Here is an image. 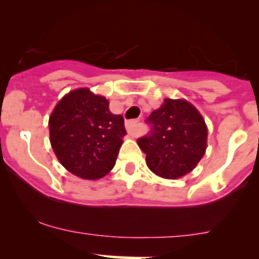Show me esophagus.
<instances>
[{
	"mask_svg": "<svg viewBox=\"0 0 259 259\" xmlns=\"http://www.w3.org/2000/svg\"><path fill=\"white\" fill-rule=\"evenodd\" d=\"M139 125H140V120L139 119H135L131 120V122L127 123V132L128 135H131V136L136 137L137 136V130H139Z\"/></svg>",
	"mask_w": 259,
	"mask_h": 259,
	"instance_id": "esophagus-1",
	"label": "esophagus"
}]
</instances>
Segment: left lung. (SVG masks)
Returning <instances> with one entry per match:
<instances>
[{
    "mask_svg": "<svg viewBox=\"0 0 259 259\" xmlns=\"http://www.w3.org/2000/svg\"><path fill=\"white\" fill-rule=\"evenodd\" d=\"M146 123L151 125L150 134L140 137L137 144L152 173L177 179L196 168L207 147V127L191 103L165 99Z\"/></svg>",
    "mask_w": 259,
    "mask_h": 259,
    "instance_id": "obj_1",
    "label": "left lung"
}]
</instances>
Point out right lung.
<instances>
[{"label":"right lung","instance_id":"obj_1","mask_svg":"<svg viewBox=\"0 0 259 259\" xmlns=\"http://www.w3.org/2000/svg\"><path fill=\"white\" fill-rule=\"evenodd\" d=\"M54 154L70 173L99 179L113 169L125 135L124 119L113 114L104 97L88 88L70 91L49 117Z\"/></svg>","mask_w":259,"mask_h":259}]
</instances>
